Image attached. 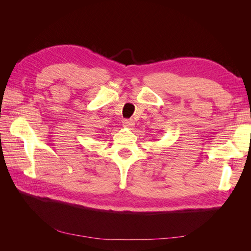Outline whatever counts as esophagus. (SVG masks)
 Listing matches in <instances>:
<instances>
[{
    "label": "esophagus",
    "mask_w": 251,
    "mask_h": 251,
    "mask_svg": "<svg viewBox=\"0 0 251 251\" xmlns=\"http://www.w3.org/2000/svg\"><path fill=\"white\" fill-rule=\"evenodd\" d=\"M123 124H124V126L127 127V128H132L134 126V121L132 119H124L123 120Z\"/></svg>",
    "instance_id": "obj_1"
}]
</instances>
